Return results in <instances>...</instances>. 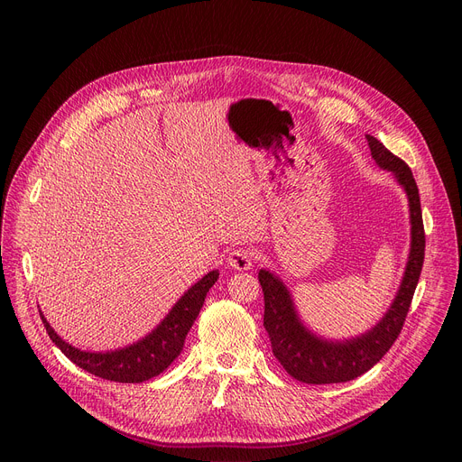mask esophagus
Here are the masks:
<instances>
[{"mask_svg":"<svg viewBox=\"0 0 462 462\" xmlns=\"http://www.w3.org/2000/svg\"><path fill=\"white\" fill-rule=\"evenodd\" d=\"M226 262H228V265H230L232 269H236V271H249V269L253 267V263H254V254H253V251H249V249L239 247V249H234V251L228 254Z\"/></svg>","mask_w":462,"mask_h":462,"instance_id":"1","label":"esophagus"}]
</instances>
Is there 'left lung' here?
Listing matches in <instances>:
<instances>
[{"label": "left lung", "instance_id": "8db88e82", "mask_svg": "<svg viewBox=\"0 0 462 462\" xmlns=\"http://www.w3.org/2000/svg\"><path fill=\"white\" fill-rule=\"evenodd\" d=\"M365 141L375 163L390 172L407 193L411 213V251L402 284L386 314L364 334L346 337V340H328L300 321L293 297L281 276L267 269H260L258 273L265 302L263 327L269 334L273 355L293 379L306 384L347 383L372 370L402 332L420 281L425 234L412 171L374 135H365Z\"/></svg>", "mask_w": 462, "mask_h": 462}]
</instances>
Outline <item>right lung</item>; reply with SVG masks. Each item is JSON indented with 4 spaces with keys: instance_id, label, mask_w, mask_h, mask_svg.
Here are the masks:
<instances>
[{
    "instance_id": "add662e5",
    "label": "right lung",
    "mask_w": 462,
    "mask_h": 462,
    "mask_svg": "<svg viewBox=\"0 0 462 462\" xmlns=\"http://www.w3.org/2000/svg\"><path fill=\"white\" fill-rule=\"evenodd\" d=\"M219 271L213 269L183 293L163 321L141 340L115 351H81L60 337L44 314L42 323L50 340L65 353L81 370L115 383H143L160 375L180 355L186 336L195 323L206 293L217 282Z\"/></svg>"
}]
</instances>
